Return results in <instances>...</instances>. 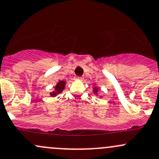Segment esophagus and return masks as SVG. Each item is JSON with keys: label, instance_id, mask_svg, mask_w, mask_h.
Returning <instances> with one entry per match:
<instances>
[{"label": "esophagus", "instance_id": "1", "mask_svg": "<svg viewBox=\"0 0 159 159\" xmlns=\"http://www.w3.org/2000/svg\"><path fill=\"white\" fill-rule=\"evenodd\" d=\"M77 80H83V77H77Z\"/></svg>", "mask_w": 159, "mask_h": 159}]
</instances>
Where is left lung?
I'll list each match as a JSON object with an SVG mask.
<instances>
[{
    "mask_svg": "<svg viewBox=\"0 0 159 159\" xmlns=\"http://www.w3.org/2000/svg\"><path fill=\"white\" fill-rule=\"evenodd\" d=\"M98 88L97 87H93V93H98Z\"/></svg>",
    "mask_w": 159,
    "mask_h": 159,
    "instance_id": "left-lung-1",
    "label": "left lung"
}]
</instances>
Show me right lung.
Returning <instances> with one entry per match:
<instances>
[{
    "instance_id": "1",
    "label": "right lung",
    "mask_w": 159,
    "mask_h": 159,
    "mask_svg": "<svg viewBox=\"0 0 159 159\" xmlns=\"http://www.w3.org/2000/svg\"><path fill=\"white\" fill-rule=\"evenodd\" d=\"M66 82L65 81H60L57 83V84L55 87V91L50 93L51 97H56L58 93H61L64 90Z\"/></svg>"
}]
</instances>
